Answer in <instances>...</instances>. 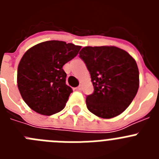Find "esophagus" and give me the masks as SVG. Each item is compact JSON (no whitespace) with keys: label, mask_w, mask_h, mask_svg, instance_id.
Listing matches in <instances>:
<instances>
[{"label":"esophagus","mask_w":159,"mask_h":159,"mask_svg":"<svg viewBox=\"0 0 159 159\" xmlns=\"http://www.w3.org/2000/svg\"><path fill=\"white\" fill-rule=\"evenodd\" d=\"M75 89H76L77 91H81V90H82V84H80V86L77 87Z\"/></svg>","instance_id":"1"}]
</instances>
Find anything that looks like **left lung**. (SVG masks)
I'll list each match as a JSON object with an SVG mask.
<instances>
[{
    "label": "left lung",
    "mask_w": 159,
    "mask_h": 159,
    "mask_svg": "<svg viewBox=\"0 0 159 159\" xmlns=\"http://www.w3.org/2000/svg\"><path fill=\"white\" fill-rule=\"evenodd\" d=\"M89 71L94 92L86 98L87 107L98 117L111 119L131 103L139 87L134 59L115 46L84 47L80 52Z\"/></svg>",
    "instance_id": "8db88e82"
}]
</instances>
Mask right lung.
<instances>
[{
    "label": "right lung",
    "mask_w": 159,
    "mask_h": 159,
    "mask_svg": "<svg viewBox=\"0 0 159 159\" xmlns=\"http://www.w3.org/2000/svg\"><path fill=\"white\" fill-rule=\"evenodd\" d=\"M80 48L71 43L49 40L24 54L17 68V86L32 110L52 116L64 109L72 89L66 84L63 66L76 57Z\"/></svg>",
    "instance_id": "right-lung-1"
}]
</instances>
